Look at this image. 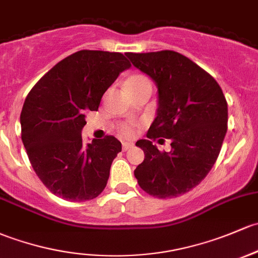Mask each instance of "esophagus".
<instances>
[{"instance_id": "esophagus-1", "label": "esophagus", "mask_w": 258, "mask_h": 258, "mask_svg": "<svg viewBox=\"0 0 258 258\" xmlns=\"http://www.w3.org/2000/svg\"><path fill=\"white\" fill-rule=\"evenodd\" d=\"M132 147H134V143H132V142H123V143H122V150H123V151L130 150V148H132Z\"/></svg>"}]
</instances>
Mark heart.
Instances as JSON below:
<instances>
[{
  "mask_svg": "<svg viewBox=\"0 0 258 258\" xmlns=\"http://www.w3.org/2000/svg\"><path fill=\"white\" fill-rule=\"evenodd\" d=\"M145 83H148V79L145 77V75H141V74H135L132 75V77H130L126 81V86H128V88H135V86H138V85H142V84ZM120 132L122 136L124 137H131L132 135L135 134V127L134 124H122L121 128H120Z\"/></svg>",
  "mask_w": 258,
  "mask_h": 258,
  "instance_id": "heart-1",
  "label": "heart"
}]
</instances>
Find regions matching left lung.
Here are the masks:
<instances>
[{"instance_id": "8db88e82", "label": "left lung", "mask_w": 258, "mask_h": 258, "mask_svg": "<svg viewBox=\"0 0 258 258\" xmlns=\"http://www.w3.org/2000/svg\"><path fill=\"white\" fill-rule=\"evenodd\" d=\"M126 56L158 89L157 116L147 137L168 138L172 147L161 152L149 140L137 141L145 161L135 177L146 193L159 199L188 193L207 177L220 153L227 131L226 99L210 74L177 51Z\"/></svg>"}]
</instances>
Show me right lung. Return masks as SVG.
Wrapping results in <instances>:
<instances>
[{
	"mask_svg": "<svg viewBox=\"0 0 258 258\" xmlns=\"http://www.w3.org/2000/svg\"><path fill=\"white\" fill-rule=\"evenodd\" d=\"M131 67L121 53L79 50L40 78L21 112L22 142L42 183L56 197L86 202L102 193L112 161L121 152L113 136L84 145L85 113Z\"/></svg>",
	"mask_w": 258,
	"mask_h": 258,
	"instance_id": "add662e5",
	"label": "right lung"
}]
</instances>
